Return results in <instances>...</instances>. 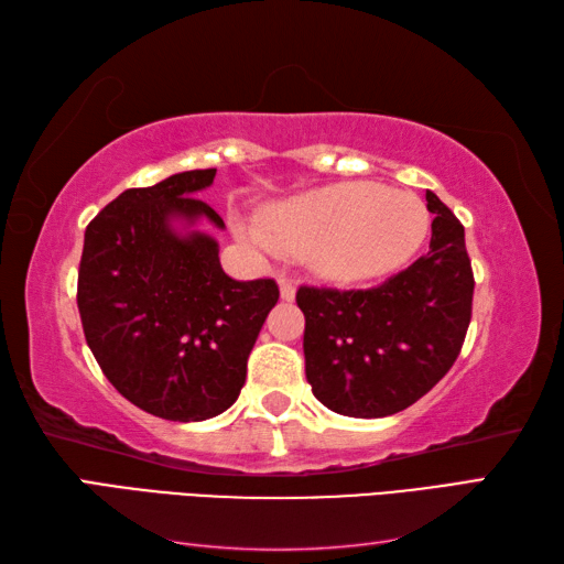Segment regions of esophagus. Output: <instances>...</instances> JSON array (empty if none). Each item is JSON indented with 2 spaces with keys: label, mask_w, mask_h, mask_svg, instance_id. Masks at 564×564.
<instances>
[{
  "label": "esophagus",
  "mask_w": 564,
  "mask_h": 564,
  "mask_svg": "<svg viewBox=\"0 0 564 564\" xmlns=\"http://www.w3.org/2000/svg\"><path fill=\"white\" fill-rule=\"evenodd\" d=\"M279 289H281V297L285 303H291L295 297V283L291 279H285V275H281L279 279Z\"/></svg>",
  "instance_id": "obj_1"
}]
</instances>
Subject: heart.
Listing matches in <instances>:
<instances>
[{
    "label": "heart",
    "mask_w": 564,
    "mask_h": 564,
    "mask_svg": "<svg viewBox=\"0 0 564 564\" xmlns=\"http://www.w3.org/2000/svg\"><path fill=\"white\" fill-rule=\"evenodd\" d=\"M261 220H242L239 237L259 251L303 254L313 267L339 281L378 279L410 259L429 232L422 200L382 184H337L275 203Z\"/></svg>",
    "instance_id": "1"
}]
</instances>
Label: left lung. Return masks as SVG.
I'll use <instances>...</instances> for the list:
<instances>
[{"instance_id":"1","label":"left lung","mask_w":564,"mask_h":564,"mask_svg":"<svg viewBox=\"0 0 564 564\" xmlns=\"http://www.w3.org/2000/svg\"><path fill=\"white\" fill-rule=\"evenodd\" d=\"M431 245L412 267L366 291L301 285L305 376L332 412L398 414L448 373L473 317L475 275L465 230L426 191Z\"/></svg>"}]
</instances>
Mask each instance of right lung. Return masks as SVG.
<instances>
[{"mask_svg": "<svg viewBox=\"0 0 564 564\" xmlns=\"http://www.w3.org/2000/svg\"><path fill=\"white\" fill-rule=\"evenodd\" d=\"M213 178L215 170H194L128 188L84 232V337L126 400L170 422H203L239 398L247 358L279 303L273 279H230L213 237L174 232V220L225 227L196 196Z\"/></svg>", "mask_w": 564, "mask_h": 564, "instance_id": "add662e5", "label": "right lung"}]
</instances>
